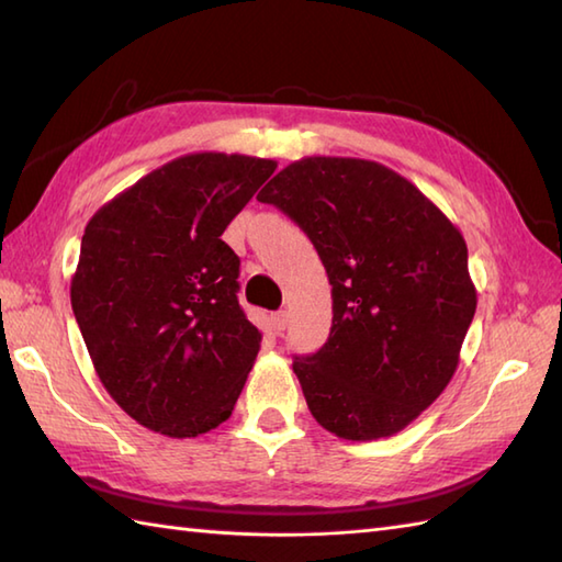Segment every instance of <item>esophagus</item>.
I'll return each instance as SVG.
<instances>
[{
  "label": "esophagus",
  "instance_id": "1",
  "mask_svg": "<svg viewBox=\"0 0 562 562\" xmlns=\"http://www.w3.org/2000/svg\"><path fill=\"white\" fill-rule=\"evenodd\" d=\"M270 328L274 330V333H282L284 328H288V324H290V314L288 312H278V314H270Z\"/></svg>",
  "mask_w": 562,
  "mask_h": 562
}]
</instances>
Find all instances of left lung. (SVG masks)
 <instances>
[{
    "label": "left lung",
    "mask_w": 562,
    "mask_h": 562,
    "mask_svg": "<svg viewBox=\"0 0 562 562\" xmlns=\"http://www.w3.org/2000/svg\"><path fill=\"white\" fill-rule=\"evenodd\" d=\"M258 200L300 224L333 284L328 340L292 362L308 411L342 439L401 432L447 389L475 314L461 232L367 159H300Z\"/></svg>",
    "instance_id": "1"
}]
</instances>
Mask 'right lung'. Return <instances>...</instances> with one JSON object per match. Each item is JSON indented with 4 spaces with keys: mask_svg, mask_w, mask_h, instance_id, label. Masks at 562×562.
Here are the masks:
<instances>
[{
    "mask_svg": "<svg viewBox=\"0 0 562 562\" xmlns=\"http://www.w3.org/2000/svg\"><path fill=\"white\" fill-rule=\"evenodd\" d=\"M278 164L202 151L164 164L93 214L71 308L111 398L154 432L205 435L232 415L260 350L222 234Z\"/></svg>",
    "mask_w": 562,
    "mask_h": 562,
    "instance_id": "1",
    "label": "right lung"
}]
</instances>
